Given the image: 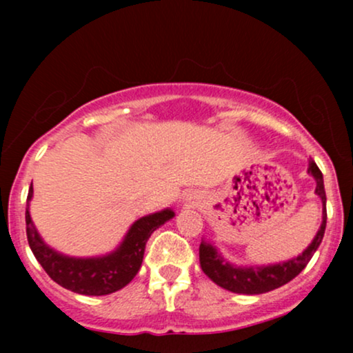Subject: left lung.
Returning a JSON list of instances; mask_svg holds the SVG:
<instances>
[{
	"mask_svg": "<svg viewBox=\"0 0 353 353\" xmlns=\"http://www.w3.org/2000/svg\"><path fill=\"white\" fill-rule=\"evenodd\" d=\"M307 172L315 179V194L322 201V224L315 234L314 241L309 247L299 254L297 257L289 259V261L279 262V264L269 265H236L224 257L216 245L209 241H202L199 245V261L204 274L217 283L222 289L230 290L234 294L257 295L265 294L270 290L279 289L285 285L287 282L292 281L309 264L312 255L319 249L322 242L323 234H325L327 225V209H325V188H323V176L314 161H309V169Z\"/></svg>",
	"mask_w": 353,
	"mask_h": 353,
	"instance_id": "left-lung-1",
	"label": "left lung"
}]
</instances>
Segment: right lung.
Masks as SVG:
<instances>
[{
	"label": "right lung",
	"mask_w": 353,
	"mask_h": 353,
	"mask_svg": "<svg viewBox=\"0 0 353 353\" xmlns=\"http://www.w3.org/2000/svg\"><path fill=\"white\" fill-rule=\"evenodd\" d=\"M31 199L33 185L26 201V236L36 261L56 283L81 295H108L128 285L139 272L148 239L176 216L169 208L149 214L137 219L112 252L98 257H71L52 249L39 236L30 214Z\"/></svg>",
	"instance_id": "1"
}]
</instances>
